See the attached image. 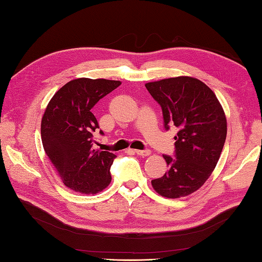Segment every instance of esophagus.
<instances>
[{
	"label": "esophagus",
	"instance_id": "obj_1",
	"mask_svg": "<svg viewBox=\"0 0 262 262\" xmlns=\"http://www.w3.org/2000/svg\"><path fill=\"white\" fill-rule=\"evenodd\" d=\"M134 152L137 155H141V157H148L151 154V151L149 149H134Z\"/></svg>",
	"mask_w": 262,
	"mask_h": 262
}]
</instances>
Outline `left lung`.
<instances>
[{
	"label": "left lung",
	"mask_w": 262,
	"mask_h": 262,
	"mask_svg": "<svg viewBox=\"0 0 262 262\" xmlns=\"http://www.w3.org/2000/svg\"><path fill=\"white\" fill-rule=\"evenodd\" d=\"M145 86L161 105L165 129L170 125L179 129L176 158L163 155L169 171L152 186L163 197H186L204 185L219 162L227 133L224 110L215 93L194 77H170Z\"/></svg>",
	"instance_id": "1"
}]
</instances>
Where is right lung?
<instances>
[{
    "mask_svg": "<svg viewBox=\"0 0 262 262\" xmlns=\"http://www.w3.org/2000/svg\"><path fill=\"white\" fill-rule=\"evenodd\" d=\"M120 84V81L80 77L60 88L47 104L41 119L42 146L72 190L94 194L109 186L116 155L92 147L99 125L91 110Z\"/></svg>",
    "mask_w": 262,
    "mask_h": 262,
    "instance_id": "right-lung-1",
    "label": "right lung"
}]
</instances>
